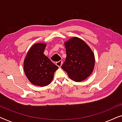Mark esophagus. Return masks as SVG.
Segmentation results:
<instances>
[{
  "label": "esophagus",
  "mask_w": 122,
  "mask_h": 122,
  "mask_svg": "<svg viewBox=\"0 0 122 122\" xmlns=\"http://www.w3.org/2000/svg\"><path fill=\"white\" fill-rule=\"evenodd\" d=\"M63 64V61H58V62L56 63V65L58 67H61V65Z\"/></svg>",
  "instance_id": "34e87169"
}]
</instances>
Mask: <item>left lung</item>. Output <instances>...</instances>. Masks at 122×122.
<instances>
[{
  "instance_id": "obj_1",
  "label": "left lung",
  "mask_w": 122,
  "mask_h": 122,
  "mask_svg": "<svg viewBox=\"0 0 122 122\" xmlns=\"http://www.w3.org/2000/svg\"><path fill=\"white\" fill-rule=\"evenodd\" d=\"M66 57L61 68L71 80L81 81L93 72L95 64L94 55L86 42L73 37L64 43Z\"/></svg>"
}]
</instances>
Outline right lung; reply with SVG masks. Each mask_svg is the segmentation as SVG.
<instances>
[{"instance_id": "right-lung-1", "label": "right lung", "mask_w": 122, "mask_h": 122, "mask_svg": "<svg viewBox=\"0 0 122 122\" xmlns=\"http://www.w3.org/2000/svg\"><path fill=\"white\" fill-rule=\"evenodd\" d=\"M45 43H36L28 51L24 61V71L26 77L36 86L49 85L58 66L44 54Z\"/></svg>"}]
</instances>
